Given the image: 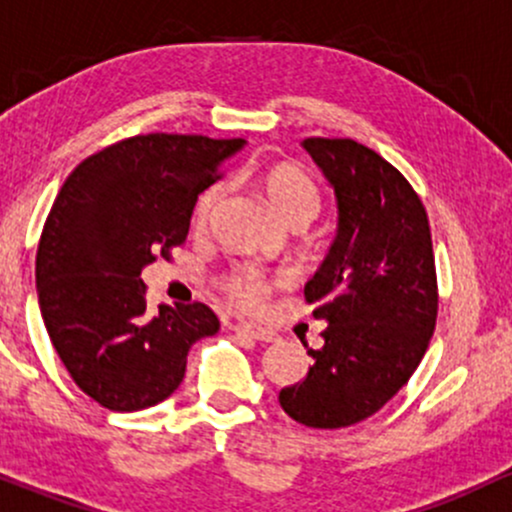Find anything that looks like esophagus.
Here are the masks:
<instances>
[{"label":"esophagus","instance_id":"34e87169","mask_svg":"<svg viewBox=\"0 0 512 512\" xmlns=\"http://www.w3.org/2000/svg\"><path fill=\"white\" fill-rule=\"evenodd\" d=\"M234 331L244 333V336L254 338V341H261V343H273L275 341V331L266 329V326L251 324V321H239V324H234Z\"/></svg>","mask_w":512,"mask_h":512}]
</instances>
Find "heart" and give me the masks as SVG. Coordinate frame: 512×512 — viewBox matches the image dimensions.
I'll return each instance as SVG.
<instances>
[{
    "label": "heart",
    "instance_id": "b5f03b06",
    "mask_svg": "<svg viewBox=\"0 0 512 512\" xmlns=\"http://www.w3.org/2000/svg\"><path fill=\"white\" fill-rule=\"evenodd\" d=\"M261 183V191L266 193L268 203L273 205L285 220L292 217H314V212L319 210V191L314 186V181L295 164H271L261 171L258 176ZM225 186L222 183H212L198 195L193 208V225L203 227L210 220L212 210L220 203ZM273 278L268 273H263L256 266H237L232 273L225 278V290L244 307H256L266 300V295L271 292Z\"/></svg>",
    "mask_w": 512,
    "mask_h": 512
}]
</instances>
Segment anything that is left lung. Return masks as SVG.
Wrapping results in <instances>:
<instances>
[{"label": "left lung", "mask_w": 512, "mask_h": 512, "mask_svg": "<svg viewBox=\"0 0 512 512\" xmlns=\"http://www.w3.org/2000/svg\"><path fill=\"white\" fill-rule=\"evenodd\" d=\"M336 195L329 254L304 285L324 346L280 406L309 428H346L377 413L409 382L438 317L428 215L411 183L375 149L341 137L302 142ZM307 348V343H304Z\"/></svg>", "instance_id": "8db88e82"}]
</instances>
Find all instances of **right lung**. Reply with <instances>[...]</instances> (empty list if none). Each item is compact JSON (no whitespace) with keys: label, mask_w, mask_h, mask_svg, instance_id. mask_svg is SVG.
Returning a JSON list of instances; mask_svg holds the SVG:
<instances>
[{"label":"right lung","mask_w":512,"mask_h":512,"mask_svg":"<svg viewBox=\"0 0 512 512\" xmlns=\"http://www.w3.org/2000/svg\"><path fill=\"white\" fill-rule=\"evenodd\" d=\"M244 145L135 135L86 157L62 183L38 241V304L62 365L103 409L164 401L193 343L220 331L203 302L149 312L140 273L186 241L198 195Z\"/></svg>","instance_id":"add662e5"}]
</instances>
